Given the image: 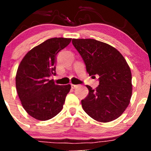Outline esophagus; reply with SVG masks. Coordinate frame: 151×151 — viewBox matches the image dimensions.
I'll use <instances>...</instances> for the list:
<instances>
[{"label": "esophagus", "instance_id": "obj_1", "mask_svg": "<svg viewBox=\"0 0 151 151\" xmlns=\"http://www.w3.org/2000/svg\"><path fill=\"white\" fill-rule=\"evenodd\" d=\"M71 86H72V89H76V88L78 87V85H76V84H71Z\"/></svg>", "mask_w": 151, "mask_h": 151}]
</instances>
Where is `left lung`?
<instances>
[{
	"instance_id": "left-lung-1",
	"label": "left lung",
	"mask_w": 151,
	"mask_h": 151,
	"mask_svg": "<svg viewBox=\"0 0 151 151\" xmlns=\"http://www.w3.org/2000/svg\"><path fill=\"white\" fill-rule=\"evenodd\" d=\"M89 76H99L96 89L86 85L89 93L81 106L90 117L109 122L124 113L132 94L131 72L123 55L116 48L93 39H72Z\"/></svg>"
}]
</instances>
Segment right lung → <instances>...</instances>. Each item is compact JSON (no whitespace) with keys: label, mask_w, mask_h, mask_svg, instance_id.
I'll use <instances>...</instances> for the list:
<instances>
[{"label":"right lung","mask_w":151,"mask_h":151,"mask_svg":"<svg viewBox=\"0 0 151 151\" xmlns=\"http://www.w3.org/2000/svg\"><path fill=\"white\" fill-rule=\"evenodd\" d=\"M72 39L54 37L35 47L24 57L15 77L16 89L23 108L40 121L49 120L63 108L71 85H58L49 78L56 74L57 55Z\"/></svg>","instance_id":"1"}]
</instances>
